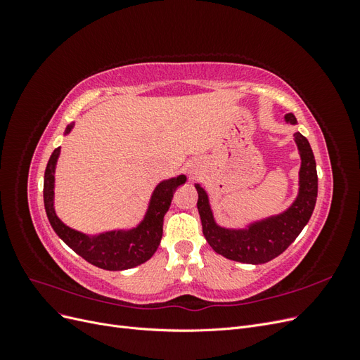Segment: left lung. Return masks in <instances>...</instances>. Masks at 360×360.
Masks as SVG:
<instances>
[{"label":"left lung","mask_w":360,"mask_h":360,"mask_svg":"<svg viewBox=\"0 0 360 360\" xmlns=\"http://www.w3.org/2000/svg\"><path fill=\"white\" fill-rule=\"evenodd\" d=\"M285 122L297 124V120L292 114L285 115ZM294 141L302 160L299 169V193L288 209L279 214L255 221L246 228H237V230L224 228L214 221L209 195L201 188V184H195L198 192L197 207L202 224V234L214 252L240 263L263 264L281 255L296 240L314 212L319 192V177L308 139L296 132Z\"/></svg>","instance_id":"1"}]
</instances>
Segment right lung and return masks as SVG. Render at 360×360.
<instances>
[{
	"instance_id": "obj_1",
	"label": "right lung",
	"mask_w": 360,
	"mask_h": 360,
	"mask_svg": "<svg viewBox=\"0 0 360 360\" xmlns=\"http://www.w3.org/2000/svg\"><path fill=\"white\" fill-rule=\"evenodd\" d=\"M73 123L66 127L64 135L70 134ZM60 147L53 150L43 180V201L53 231L76 254L93 266L105 270H126L146 263L153 257L163 233V216L168 212L172 195L180 184L186 183V176L172 177L160 181L151 193L144 219L130 230H114L96 236L84 234L61 222L53 209V184Z\"/></svg>"
}]
</instances>
